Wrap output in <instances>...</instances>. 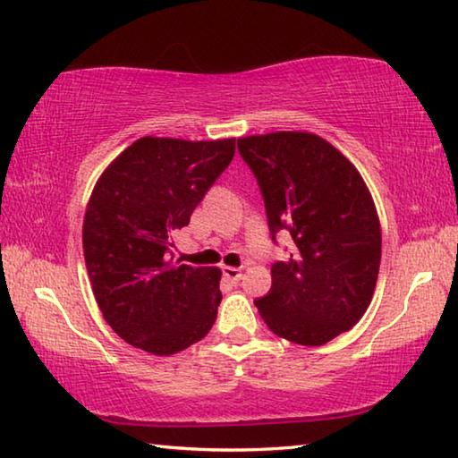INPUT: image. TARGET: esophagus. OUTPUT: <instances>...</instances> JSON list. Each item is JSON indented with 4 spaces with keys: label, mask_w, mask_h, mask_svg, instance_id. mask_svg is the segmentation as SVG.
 Returning a JSON list of instances; mask_svg holds the SVG:
<instances>
[{
    "label": "esophagus",
    "mask_w": 458,
    "mask_h": 458,
    "mask_svg": "<svg viewBox=\"0 0 458 458\" xmlns=\"http://www.w3.org/2000/svg\"><path fill=\"white\" fill-rule=\"evenodd\" d=\"M223 277L231 283H239L243 275H241V269H237V267H223Z\"/></svg>",
    "instance_id": "34e87169"
}]
</instances>
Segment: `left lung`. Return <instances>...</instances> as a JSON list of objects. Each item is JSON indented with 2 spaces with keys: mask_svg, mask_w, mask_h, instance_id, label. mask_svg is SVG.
Returning a JSON list of instances; mask_svg holds the SVG:
<instances>
[{
  "mask_svg": "<svg viewBox=\"0 0 458 458\" xmlns=\"http://www.w3.org/2000/svg\"><path fill=\"white\" fill-rule=\"evenodd\" d=\"M261 189L275 241L289 231L287 261L271 267V291L255 301L275 333L318 347L349 331L373 299L381 223L357 167L315 133L239 137Z\"/></svg>",
  "mask_w": 458,
  "mask_h": 458,
  "instance_id": "1",
  "label": "left lung"
}]
</instances>
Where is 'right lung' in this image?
I'll use <instances>...</instances> for the list:
<instances>
[{"instance_id":"right-lung-1","label":"right lung","mask_w":458,"mask_h":458,"mask_svg":"<svg viewBox=\"0 0 458 458\" xmlns=\"http://www.w3.org/2000/svg\"><path fill=\"white\" fill-rule=\"evenodd\" d=\"M235 155V140L141 137L103 171L83 219L95 301L123 341L167 357L201 341L217 318L221 269L179 265L174 233Z\"/></svg>"}]
</instances>
